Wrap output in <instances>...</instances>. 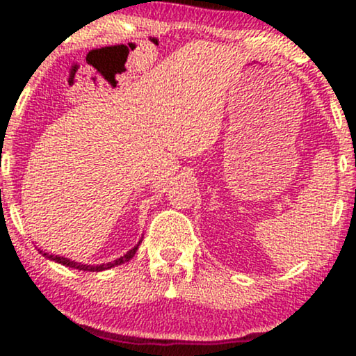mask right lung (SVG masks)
I'll return each mask as SVG.
<instances>
[{
    "mask_svg": "<svg viewBox=\"0 0 356 356\" xmlns=\"http://www.w3.org/2000/svg\"><path fill=\"white\" fill-rule=\"evenodd\" d=\"M138 246H140V241H138V244H137V246H134L132 249H130V251H127V254L120 256V257H118V259L112 261V263H107V264H100V266H92V264H81V263H75V261L68 259V257H63V256H53V254H47V252H43V251H40V252H42V254H43L44 257H48V259L55 261V263H60V264H63V266H68V268H73V269H79V271H105V269H110V268H113V266H118V264H124V263H127V261H130V259H132V257L136 256V252H137Z\"/></svg>",
    "mask_w": 356,
    "mask_h": 356,
    "instance_id": "obj_1",
    "label": "right lung"
}]
</instances>
